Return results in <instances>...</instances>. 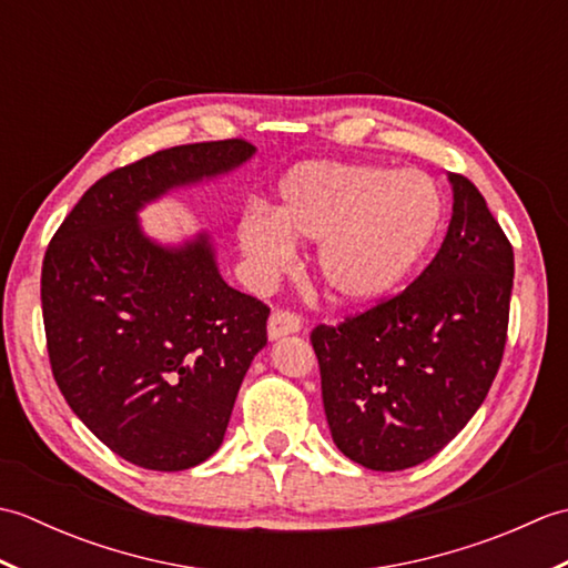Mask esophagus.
Instances as JSON below:
<instances>
[{"mask_svg": "<svg viewBox=\"0 0 568 568\" xmlns=\"http://www.w3.org/2000/svg\"><path fill=\"white\" fill-rule=\"evenodd\" d=\"M303 327V320H300L293 310H273L268 320V336L271 339H281L285 334H295Z\"/></svg>", "mask_w": 568, "mask_h": 568, "instance_id": "1", "label": "esophagus"}]
</instances>
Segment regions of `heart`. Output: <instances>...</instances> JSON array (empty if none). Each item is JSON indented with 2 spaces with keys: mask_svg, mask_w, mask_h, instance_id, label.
<instances>
[{
  "mask_svg": "<svg viewBox=\"0 0 568 568\" xmlns=\"http://www.w3.org/2000/svg\"><path fill=\"white\" fill-rule=\"evenodd\" d=\"M444 202L425 173L305 161L277 185L275 214L248 207L239 241L261 275L283 271L293 239L317 241V273L334 297L373 300L400 285L439 232Z\"/></svg>",
  "mask_w": 568,
  "mask_h": 568,
  "instance_id": "obj_1",
  "label": "heart"
}]
</instances>
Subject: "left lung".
I'll return each mask as SVG.
<instances>
[{"mask_svg":"<svg viewBox=\"0 0 568 568\" xmlns=\"http://www.w3.org/2000/svg\"><path fill=\"white\" fill-rule=\"evenodd\" d=\"M442 248L405 291L310 334L332 439L371 470L442 452L486 400L508 342L513 244L478 187L452 173Z\"/></svg>","mask_w":568,"mask_h":568,"instance_id":"left-lung-1","label":"left lung"}]
</instances>
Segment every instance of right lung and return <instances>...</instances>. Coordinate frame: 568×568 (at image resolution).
Masks as SVG:
<instances>
[{
    "label": "right lung",
    "mask_w": 568,
    "mask_h": 568,
    "mask_svg": "<svg viewBox=\"0 0 568 568\" xmlns=\"http://www.w3.org/2000/svg\"><path fill=\"white\" fill-rule=\"evenodd\" d=\"M244 139L185 143L100 178L58 226L41 268L53 378L126 462L185 470L224 439L271 307L222 281L207 236L163 248L136 210L251 159Z\"/></svg>",
    "instance_id": "add662e5"
}]
</instances>
